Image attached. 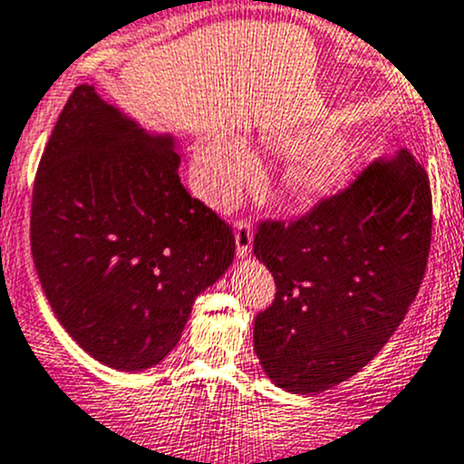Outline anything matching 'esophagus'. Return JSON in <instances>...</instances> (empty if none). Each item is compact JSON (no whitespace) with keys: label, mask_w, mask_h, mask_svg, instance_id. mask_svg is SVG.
<instances>
[{"label":"esophagus","mask_w":464,"mask_h":464,"mask_svg":"<svg viewBox=\"0 0 464 464\" xmlns=\"http://www.w3.org/2000/svg\"><path fill=\"white\" fill-rule=\"evenodd\" d=\"M233 233H236V251L240 258L249 256L251 242H254V227L249 219H236L233 224Z\"/></svg>","instance_id":"34e87169"}]
</instances>
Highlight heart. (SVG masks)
Instances as JSON below:
<instances>
[{
    "label": "heart",
    "mask_w": 464,
    "mask_h": 464,
    "mask_svg": "<svg viewBox=\"0 0 464 464\" xmlns=\"http://www.w3.org/2000/svg\"><path fill=\"white\" fill-rule=\"evenodd\" d=\"M331 129L305 131L276 140V150L285 154H301L287 172V188L292 195L305 201H319L340 190L353 168V154L344 145L331 140ZM258 174V160L245 140L233 136L210 138L201 154V181L204 192L215 204H231L242 188Z\"/></svg>",
    "instance_id": "heart-1"
}]
</instances>
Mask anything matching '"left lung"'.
<instances>
[{
	"mask_svg": "<svg viewBox=\"0 0 464 464\" xmlns=\"http://www.w3.org/2000/svg\"><path fill=\"white\" fill-rule=\"evenodd\" d=\"M430 228L429 174L406 150L295 222H260L254 254L276 296L256 317L254 349L272 383L313 394L361 372L415 301Z\"/></svg>",
	"mask_w": 464,
	"mask_h": 464,
	"instance_id": "8db88e82",
	"label": "left lung"
}]
</instances>
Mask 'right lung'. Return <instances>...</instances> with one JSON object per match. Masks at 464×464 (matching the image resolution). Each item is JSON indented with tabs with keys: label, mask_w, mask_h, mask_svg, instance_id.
Listing matches in <instances>:
<instances>
[{
	"label": "right lung",
	"mask_w": 464,
	"mask_h": 464,
	"mask_svg": "<svg viewBox=\"0 0 464 464\" xmlns=\"http://www.w3.org/2000/svg\"><path fill=\"white\" fill-rule=\"evenodd\" d=\"M172 136H151L94 85L63 106L40 159L31 254L61 326L94 361L154 367L197 296L233 263L231 227L192 199Z\"/></svg>",
	"instance_id": "add662e5"
}]
</instances>
